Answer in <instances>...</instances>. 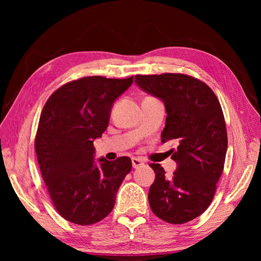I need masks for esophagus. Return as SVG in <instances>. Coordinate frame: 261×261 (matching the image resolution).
Listing matches in <instances>:
<instances>
[{
    "label": "esophagus",
    "instance_id": "34e87169",
    "mask_svg": "<svg viewBox=\"0 0 261 261\" xmlns=\"http://www.w3.org/2000/svg\"><path fill=\"white\" fill-rule=\"evenodd\" d=\"M132 167L135 168V169H137V168H139L141 166H144V162L140 160V159H137V158H132Z\"/></svg>",
    "mask_w": 261,
    "mask_h": 261
}]
</instances>
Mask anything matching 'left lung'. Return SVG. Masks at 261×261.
Returning a JSON list of instances; mask_svg holds the SVG:
<instances>
[{
  "mask_svg": "<svg viewBox=\"0 0 261 261\" xmlns=\"http://www.w3.org/2000/svg\"><path fill=\"white\" fill-rule=\"evenodd\" d=\"M135 83L165 105L162 143L177 141V148L171 149L177 165L171 177L159 163L149 165L155 173L149 206L168 223L189 222L210 206L222 174L228 146L222 108L205 83L188 74H137Z\"/></svg>",
  "mask_w": 261,
  "mask_h": 261,
  "instance_id": "1",
  "label": "left lung"
}]
</instances>
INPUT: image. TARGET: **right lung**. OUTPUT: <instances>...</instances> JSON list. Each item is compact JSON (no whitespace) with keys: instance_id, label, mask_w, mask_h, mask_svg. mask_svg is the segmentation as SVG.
<instances>
[{"instance_id":"right-lung-1","label":"right lung","mask_w":261,"mask_h":261,"mask_svg":"<svg viewBox=\"0 0 261 261\" xmlns=\"http://www.w3.org/2000/svg\"><path fill=\"white\" fill-rule=\"evenodd\" d=\"M132 82L84 77L56 90L42 109L34 143L39 167L55 208L70 222L88 226L105 219L130 173L127 156L95 161L93 141L107 129L115 100Z\"/></svg>"}]
</instances>
